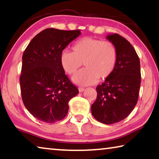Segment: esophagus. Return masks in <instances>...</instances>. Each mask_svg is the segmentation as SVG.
I'll use <instances>...</instances> for the list:
<instances>
[{
    "instance_id": "obj_1",
    "label": "esophagus",
    "mask_w": 159,
    "mask_h": 159,
    "mask_svg": "<svg viewBox=\"0 0 159 159\" xmlns=\"http://www.w3.org/2000/svg\"><path fill=\"white\" fill-rule=\"evenodd\" d=\"M78 90H79L80 92H84V88L79 87V88H78Z\"/></svg>"
}]
</instances>
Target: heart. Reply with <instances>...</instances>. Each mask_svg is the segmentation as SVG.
<instances>
[{"label": "heart", "mask_w": 159, "mask_h": 159, "mask_svg": "<svg viewBox=\"0 0 159 159\" xmlns=\"http://www.w3.org/2000/svg\"><path fill=\"white\" fill-rule=\"evenodd\" d=\"M73 52L62 51L61 63L65 71L74 74L82 66L85 68L72 77V81L78 85L87 86L103 81L111 76L117 61L116 48L109 41L85 37L77 41L72 46Z\"/></svg>", "instance_id": "obj_1"}]
</instances>
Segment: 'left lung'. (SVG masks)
<instances>
[{
  "mask_svg": "<svg viewBox=\"0 0 159 159\" xmlns=\"http://www.w3.org/2000/svg\"><path fill=\"white\" fill-rule=\"evenodd\" d=\"M106 39L116 48V65L111 76L97 86V98L91 109L98 121L110 125L123 120L136 106L141 72L139 57L128 41L118 34Z\"/></svg>",
  "mask_w": 159,
  "mask_h": 159,
  "instance_id": "obj_1",
  "label": "left lung"
}]
</instances>
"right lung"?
I'll return each instance as SVG.
<instances>
[{
	"label": "right lung",
	"instance_id": "obj_1",
	"mask_svg": "<svg viewBox=\"0 0 159 159\" xmlns=\"http://www.w3.org/2000/svg\"><path fill=\"white\" fill-rule=\"evenodd\" d=\"M80 34V30L48 28L39 33L22 56L20 78L24 105L36 119L47 123L61 120L68 102L79 93L61 63V54Z\"/></svg>",
	"mask_w": 159,
	"mask_h": 159
}]
</instances>
